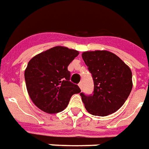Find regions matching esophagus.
Listing matches in <instances>:
<instances>
[{"mask_svg":"<svg viewBox=\"0 0 149 149\" xmlns=\"http://www.w3.org/2000/svg\"><path fill=\"white\" fill-rule=\"evenodd\" d=\"M79 88L81 89V90H82V87H83V85H82V82H79Z\"/></svg>","mask_w":149,"mask_h":149,"instance_id":"esophagus-1","label":"esophagus"}]
</instances>
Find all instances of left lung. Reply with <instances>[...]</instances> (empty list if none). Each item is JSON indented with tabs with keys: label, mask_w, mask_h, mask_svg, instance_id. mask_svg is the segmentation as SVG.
Returning a JSON list of instances; mask_svg holds the SVG:
<instances>
[{
	"label": "left lung",
	"mask_w": 149,
	"mask_h": 149,
	"mask_svg": "<svg viewBox=\"0 0 149 149\" xmlns=\"http://www.w3.org/2000/svg\"><path fill=\"white\" fill-rule=\"evenodd\" d=\"M82 57L92 74L94 94L80 95L91 114L105 117L120 109L132 88V71L118 55L106 50L84 52Z\"/></svg>",
	"instance_id": "8db88e82"
}]
</instances>
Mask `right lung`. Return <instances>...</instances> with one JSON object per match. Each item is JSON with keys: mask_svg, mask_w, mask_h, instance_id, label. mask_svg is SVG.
Returning a JSON list of instances; mask_svg holds the SVG:
<instances>
[{"mask_svg": "<svg viewBox=\"0 0 149 149\" xmlns=\"http://www.w3.org/2000/svg\"><path fill=\"white\" fill-rule=\"evenodd\" d=\"M79 52L56 46L35 55L24 70L26 87L32 102L42 111L57 113L68 105L71 96L81 92L70 82L68 65Z\"/></svg>", "mask_w": 149, "mask_h": 149, "instance_id": "add662e5", "label": "right lung"}]
</instances>
